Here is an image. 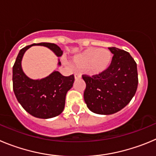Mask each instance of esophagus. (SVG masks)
<instances>
[{"label": "esophagus", "instance_id": "esophagus-1", "mask_svg": "<svg viewBox=\"0 0 156 156\" xmlns=\"http://www.w3.org/2000/svg\"><path fill=\"white\" fill-rule=\"evenodd\" d=\"M81 75L80 74H78V73H75V79H78V78H81Z\"/></svg>", "mask_w": 156, "mask_h": 156}]
</instances>
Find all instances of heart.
Wrapping results in <instances>:
<instances>
[{
  "label": "heart",
  "mask_w": 156,
  "mask_h": 156,
  "mask_svg": "<svg viewBox=\"0 0 156 156\" xmlns=\"http://www.w3.org/2000/svg\"><path fill=\"white\" fill-rule=\"evenodd\" d=\"M112 55L106 49L88 48L73 58L75 68L85 70L88 75L99 76L106 72L111 64Z\"/></svg>",
  "instance_id": "heart-1"
}]
</instances>
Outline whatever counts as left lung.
I'll list each match as a JSON object with an SVG mask.
<instances>
[{"label":"left lung","instance_id":"obj_1","mask_svg":"<svg viewBox=\"0 0 156 156\" xmlns=\"http://www.w3.org/2000/svg\"><path fill=\"white\" fill-rule=\"evenodd\" d=\"M113 54L107 71L99 76L82 75L86 88L84 99L91 111L109 115L125 107L137 91V64L128 52L109 47Z\"/></svg>","mask_w":156,"mask_h":156}]
</instances>
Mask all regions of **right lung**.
Instances as JSON below:
<instances>
[{
  "label": "right lung",
  "instance_id": "1",
  "mask_svg": "<svg viewBox=\"0 0 156 156\" xmlns=\"http://www.w3.org/2000/svg\"><path fill=\"white\" fill-rule=\"evenodd\" d=\"M32 46L48 47L57 57L63 54L57 45L50 43H33L22 48L13 66V90L19 103L29 114L37 118H52L64 110L66 94L73 86L75 76H64L56 71L42 79L33 80L26 76L22 71V60ZM58 65H61L60 61Z\"/></svg>",
  "mask_w": 156,
  "mask_h": 156
}]
</instances>
